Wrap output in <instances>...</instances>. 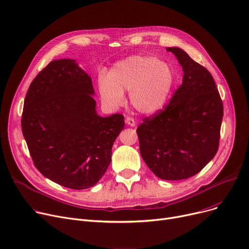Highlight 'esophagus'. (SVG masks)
Returning <instances> with one entry per match:
<instances>
[{
    "label": "esophagus",
    "instance_id": "obj_1",
    "mask_svg": "<svg viewBox=\"0 0 249 249\" xmlns=\"http://www.w3.org/2000/svg\"><path fill=\"white\" fill-rule=\"evenodd\" d=\"M125 122H126V124H128L129 126H132V127H134V126L136 125V122H135V120L133 119L132 117H126Z\"/></svg>",
    "mask_w": 249,
    "mask_h": 249
}]
</instances>
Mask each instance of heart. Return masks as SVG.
<instances>
[{
	"instance_id": "1",
	"label": "heart",
	"mask_w": 249,
	"mask_h": 249,
	"mask_svg": "<svg viewBox=\"0 0 249 249\" xmlns=\"http://www.w3.org/2000/svg\"><path fill=\"white\" fill-rule=\"evenodd\" d=\"M174 83L175 72L167 63L155 56L133 55L117 62L108 77L99 78V91L105 106L115 110L129 90V103L136 111L153 114L165 105Z\"/></svg>"
}]
</instances>
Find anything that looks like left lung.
Here are the masks:
<instances>
[{"label": "left lung", "mask_w": 249, "mask_h": 249, "mask_svg": "<svg viewBox=\"0 0 249 249\" xmlns=\"http://www.w3.org/2000/svg\"><path fill=\"white\" fill-rule=\"evenodd\" d=\"M184 71L171 101L142 119L136 132L143 160L160 178L178 180L200 173L217 153L223 103L212 74L178 47H167Z\"/></svg>", "instance_id": "obj_1"}]
</instances>
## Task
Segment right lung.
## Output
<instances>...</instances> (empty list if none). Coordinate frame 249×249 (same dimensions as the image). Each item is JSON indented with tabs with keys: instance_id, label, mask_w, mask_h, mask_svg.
<instances>
[{
	"instance_id": "1",
	"label": "right lung",
	"mask_w": 249,
	"mask_h": 249,
	"mask_svg": "<svg viewBox=\"0 0 249 249\" xmlns=\"http://www.w3.org/2000/svg\"><path fill=\"white\" fill-rule=\"evenodd\" d=\"M91 78L74 59L51 61L31 83L22 132L36 168L72 190L94 187L111 162L124 116L96 112Z\"/></svg>"
}]
</instances>
